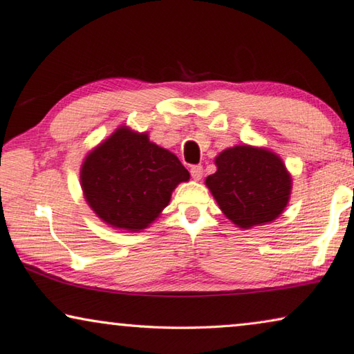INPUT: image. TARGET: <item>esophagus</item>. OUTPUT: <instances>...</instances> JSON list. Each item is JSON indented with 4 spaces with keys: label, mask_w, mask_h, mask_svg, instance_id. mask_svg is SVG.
I'll use <instances>...</instances> for the list:
<instances>
[{
    "label": "esophagus",
    "mask_w": 354,
    "mask_h": 354,
    "mask_svg": "<svg viewBox=\"0 0 354 354\" xmlns=\"http://www.w3.org/2000/svg\"><path fill=\"white\" fill-rule=\"evenodd\" d=\"M190 173L193 179H196V181H199V179L202 178V175H204V169H202V165H193V167L190 169Z\"/></svg>",
    "instance_id": "34e87169"
}]
</instances>
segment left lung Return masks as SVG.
Masks as SVG:
<instances>
[{
    "label": "left lung",
    "instance_id": "obj_1",
    "mask_svg": "<svg viewBox=\"0 0 354 354\" xmlns=\"http://www.w3.org/2000/svg\"><path fill=\"white\" fill-rule=\"evenodd\" d=\"M216 173L205 179L222 213L242 230L274 222L288 207L292 176L275 152L237 145L214 158Z\"/></svg>",
    "mask_w": 354,
    "mask_h": 354
}]
</instances>
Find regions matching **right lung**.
<instances>
[{
  "label": "right lung",
  "instance_id": "right-lung-1",
  "mask_svg": "<svg viewBox=\"0 0 354 354\" xmlns=\"http://www.w3.org/2000/svg\"><path fill=\"white\" fill-rule=\"evenodd\" d=\"M190 179L175 153L147 132L118 126L89 152L80 167L86 204L111 228L140 232L169 205L173 190Z\"/></svg>",
  "mask_w": 354,
  "mask_h": 354
}]
</instances>
